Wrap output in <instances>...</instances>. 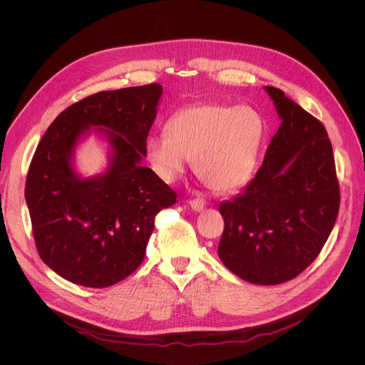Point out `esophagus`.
Masks as SVG:
<instances>
[{
	"label": "esophagus",
	"mask_w": 365,
	"mask_h": 365,
	"mask_svg": "<svg viewBox=\"0 0 365 365\" xmlns=\"http://www.w3.org/2000/svg\"><path fill=\"white\" fill-rule=\"evenodd\" d=\"M189 203H190V207H192V210H193L195 212H202V211L205 210V206H206L205 200H203V199H199V197L190 200Z\"/></svg>",
	"instance_id": "esophagus-1"
}]
</instances>
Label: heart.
<instances>
[{"mask_svg": "<svg viewBox=\"0 0 365 365\" xmlns=\"http://www.w3.org/2000/svg\"><path fill=\"white\" fill-rule=\"evenodd\" d=\"M166 128L145 144L154 172L173 182L193 160L196 176L217 193L247 185L264 138L262 115L245 106L196 103L175 113Z\"/></svg>", "mask_w": 365, "mask_h": 365, "instance_id": "b5f03b06", "label": "heart"}]
</instances>
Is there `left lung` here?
<instances>
[{
    "label": "left lung",
    "instance_id": "8db88e82",
    "mask_svg": "<svg viewBox=\"0 0 365 365\" xmlns=\"http://www.w3.org/2000/svg\"><path fill=\"white\" fill-rule=\"evenodd\" d=\"M282 121L262 168L242 193L220 205L218 255L240 279L274 286L299 276L321 252L338 217L339 186L328 133L274 86Z\"/></svg>",
    "mask_w": 365,
    "mask_h": 365
}]
</instances>
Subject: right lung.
Instances as JSON below:
<instances>
[{"mask_svg": "<svg viewBox=\"0 0 365 365\" xmlns=\"http://www.w3.org/2000/svg\"><path fill=\"white\" fill-rule=\"evenodd\" d=\"M163 93L159 83L88 96L50 124L31 160L26 202L37 251L68 282L108 287L138 269L154 218L178 195L141 165ZM95 132L109 144L108 169L83 178L76 147Z\"/></svg>", "mask_w": 365, "mask_h": 365, "instance_id": "right-lung-1", "label": "right lung"}]
</instances>
